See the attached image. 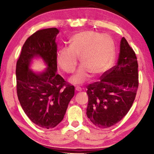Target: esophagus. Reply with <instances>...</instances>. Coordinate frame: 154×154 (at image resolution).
<instances>
[{"label":"esophagus","instance_id":"1","mask_svg":"<svg viewBox=\"0 0 154 154\" xmlns=\"http://www.w3.org/2000/svg\"><path fill=\"white\" fill-rule=\"evenodd\" d=\"M75 91H77V92H80V91H82V89H81V87H77L75 88Z\"/></svg>","mask_w":154,"mask_h":154}]
</instances>
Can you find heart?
Segmentation results:
<instances>
[{
  "label": "heart",
  "mask_w": 154,
  "mask_h": 154,
  "mask_svg": "<svg viewBox=\"0 0 154 154\" xmlns=\"http://www.w3.org/2000/svg\"><path fill=\"white\" fill-rule=\"evenodd\" d=\"M83 65L71 79L74 84H82L94 76L104 74L112 67L115 58L114 41L109 35L93 30L79 32L70 40L69 46L60 48L57 54L59 66L67 73H73L78 64Z\"/></svg>",
  "instance_id": "1"
}]
</instances>
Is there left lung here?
<instances>
[{
  "label": "left lung",
  "mask_w": 154,
  "mask_h": 154,
  "mask_svg": "<svg viewBox=\"0 0 154 154\" xmlns=\"http://www.w3.org/2000/svg\"><path fill=\"white\" fill-rule=\"evenodd\" d=\"M138 68L135 52L123 37L116 65L87 86L86 114L94 125L109 128L126 115L138 88Z\"/></svg>",
  "instance_id": "left-lung-1"
}]
</instances>
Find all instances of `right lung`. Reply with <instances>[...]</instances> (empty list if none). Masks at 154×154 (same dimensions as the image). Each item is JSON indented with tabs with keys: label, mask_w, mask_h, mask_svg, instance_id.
Wrapping results in <instances>:
<instances>
[{
	"label": "right lung",
	"mask_w": 154,
	"mask_h": 154,
	"mask_svg": "<svg viewBox=\"0 0 154 154\" xmlns=\"http://www.w3.org/2000/svg\"><path fill=\"white\" fill-rule=\"evenodd\" d=\"M59 32L56 28L35 32L23 45L16 63V91L22 109L32 122L47 129L61 122L75 94L74 86L56 73L55 39ZM35 57L48 65L44 72L35 73L29 69Z\"/></svg>",
	"instance_id": "1"
}]
</instances>
